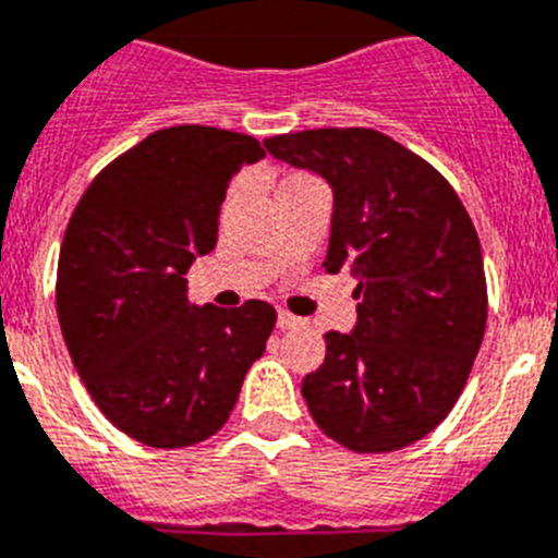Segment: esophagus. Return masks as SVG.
Masks as SVG:
<instances>
[{
    "label": "esophagus",
    "instance_id": "obj_1",
    "mask_svg": "<svg viewBox=\"0 0 558 558\" xmlns=\"http://www.w3.org/2000/svg\"><path fill=\"white\" fill-rule=\"evenodd\" d=\"M300 323H303V319L294 317V314H289L286 308H278V328H294V326H300Z\"/></svg>",
    "mask_w": 558,
    "mask_h": 558
}]
</instances>
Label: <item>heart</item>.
<instances>
[{
  "instance_id": "heart-1",
  "label": "heart",
  "mask_w": 558,
  "mask_h": 558,
  "mask_svg": "<svg viewBox=\"0 0 558 558\" xmlns=\"http://www.w3.org/2000/svg\"><path fill=\"white\" fill-rule=\"evenodd\" d=\"M300 179H308V177H303V173H289V177H283V179H280V185H278V187L294 185V182H300Z\"/></svg>"
}]
</instances>
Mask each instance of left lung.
<instances>
[{"mask_svg": "<svg viewBox=\"0 0 558 558\" xmlns=\"http://www.w3.org/2000/svg\"><path fill=\"white\" fill-rule=\"evenodd\" d=\"M266 151L331 185L326 272L356 275V326L326 333L303 379L308 413L353 452L429 435L458 401L486 331L477 232L447 179L373 129H314Z\"/></svg>", "mask_w": 558, "mask_h": 558, "instance_id": "obj_1", "label": "left lung"}]
</instances>
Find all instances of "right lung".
<instances>
[{"label":"right lung","mask_w":558,"mask_h":558,"mask_svg":"<svg viewBox=\"0 0 558 558\" xmlns=\"http://www.w3.org/2000/svg\"><path fill=\"white\" fill-rule=\"evenodd\" d=\"M266 151L210 125L154 132L95 177L58 255L56 306L77 376L111 424L182 449L230 418L275 308L191 306L187 269L216 246L230 179Z\"/></svg>","instance_id":"right-lung-1"}]
</instances>
